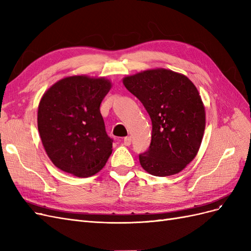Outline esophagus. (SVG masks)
Returning a JSON list of instances; mask_svg holds the SVG:
<instances>
[{
	"label": "esophagus",
	"mask_w": 251,
	"mask_h": 251,
	"mask_svg": "<svg viewBox=\"0 0 251 251\" xmlns=\"http://www.w3.org/2000/svg\"><path fill=\"white\" fill-rule=\"evenodd\" d=\"M124 143H125V146H126V147L131 146V143H132V137H131V136H127V137H126L124 139Z\"/></svg>",
	"instance_id": "1"
}]
</instances>
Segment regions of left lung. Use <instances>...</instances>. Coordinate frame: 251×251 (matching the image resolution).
Listing matches in <instances>:
<instances>
[{
    "mask_svg": "<svg viewBox=\"0 0 251 251\" xmlns=\"http://www.w3.org/2000/svg\"><path fill=\"white\" fill-rule=\"evenodd\" d=\"M123 82L153 125L150 149L139 155L142 169L157 177L183 171L198 154L206 124L198 89L184 74L163 68L126 75Z\"/></svg>",
    "mask_w": 251,
    "mask_h": 251,
    "instance_id": "obj_1",
    "label": "left lung"
}]
</instances>
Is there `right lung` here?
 <instances>
[{
    "label": "right lung",
    "instance_id": "1",
    "mask_svg": "<svg viewBox=\"0 0 251 251\" xmlns=\"http://www.w3.org/2000/svg\"><path fill=\"white\" fill-rule=\"evenodd\" d=\"M111 88L105 77L72 75L43 94L37 127L45 151L59 170L88 178L107 163L113 147L100 107Z\"/></svg>",
    "mask_w": 251,
    "mask_h": 251
}]
</instances>
